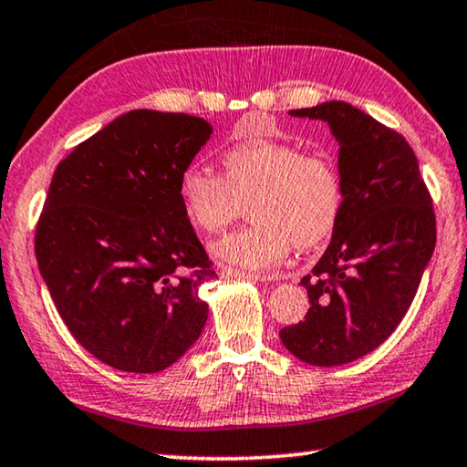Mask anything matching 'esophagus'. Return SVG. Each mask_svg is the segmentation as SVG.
<instances>
[{
  "label": "esophagus",
  "instance_id": "esophagus-1",
  "mask_svg": "<svg viewBox=\"0 0 467 467\" xmlns=\"http://www.w3.org/2000/svg\"><path fill=\"white\" fill-rule=\"evenodd\" d=\"M220 274L226 278H247V280H257V283H272L274 280V276H268V274H251L236 268H228V265L226 268H222Z\"/></svg>",
  "mask_w": 467,
  "mask_h": 467
}]
</instances>
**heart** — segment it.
Segmentation results:
<instances>
[{"label":"heart","instance_id":"obj_1","mask_svg":"<svg viewBox=\"0 0 467 467\" xmlns=\"http://www.w3.org/2000/svg\"><path fill=\"white\" fill-rule=\"evenodd\" d=\"M224 176L191 166L179 179L184 216L205 233H220L249 203V224L212 245L218 260L245 270H270L295 245H320L343 210V179L327 153H306L278 140H249L222 158Z\"/></svg>","mask_w":467,"mask_h":467}]
</instances>
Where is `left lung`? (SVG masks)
I'll return each mask as SVG.
<instances>
[{
    "label": "left lung",
    "instance_id": "8db88e82",
    "mask_svg": "<svg viewBox=\"0 0 467 467\" xmlns=\"http://www.w3.org/2000/svg\"><path fill=\"white\" fill-rule=\"evenodd\" d=\"M288 114L328 124L345 197L314 276L301 278L306 320L280 340L306 364L335 368L380 347L410 309L436 243L432 199L407 140L351 103Z\"/></svg>",
    "mask_w": 467,
    "mask_h": 467
}]
</instances>
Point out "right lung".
I'll use <instances>...</instances> for the list:
<instances>
[{
	"instance_id": "obj_1",
	"label": "right lung",
	"mask_w": 467,
	"mask_h": 467,
	"mask_svg": "<svg viewBox=\"0 0 467 467\" xmlns=\"http://www.w3.org/2000/svg\"><path fill=\"white\" fill-rule=\"evenodd\" d=\"M189 114L130 109L57 164L36 224L39 272L72 337L120 372L155 374L202 335L216 276L179 179L212 137Z\"/></svg>"
}]
</instances>
